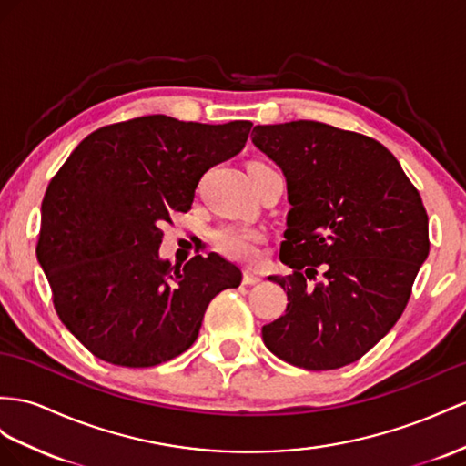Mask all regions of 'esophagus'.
<instances>
[{
  "mask_svg": "<svg viewBox=\"0 0 466 466\" xmlns=\"http://www.w3.org/2000/svg\"><path fill=\"white\" fill-rule=\"evenodd\" d=\"M259 281H261L259 273H256V271H252V269H246V271H244V278H242V283H244V285H258Z\"/></svg>",
  "mask_w": 466,
  "mask_h": 466,
  "instance_id": "obj_1",
  "label": "esophagus"
}]
</instances>
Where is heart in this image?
<instances>
[{
  "instance_id": "heart-1",
  "label": "heart",
  "mask_w": 466,
  "mask_h": 466,
  "mask_svg": "<svg viewBox=\"0 0 466 466\" xmlns=\"http://www.w3.org/2000/svg\"><path fill=\"white\" fill-rule=\"evenodd\" d=\"M212 240L222 256L236 261H252L258 258V246L264 242V234L249 226L224 224L214 230Z\"/></svg>"
}]
</instances>
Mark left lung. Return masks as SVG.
<instances>
[{
	"label": "left lung",
	"mask_w": 466,
	"mask_h": 466,
	"mask_svg": "<svg viewBox=\"0 0 466 466\" xmlns=\"http://www.w3.org/2000/svg\"><path fill=\"white\" fill-rule=\"evenodd\" d=\"M254 146L288 181V230L269 276L288 293L285 315L261 329L266 347L305 370L362 358L398 323L429 256L423 200L380 141L299 122L256 126ZM324 279L311 286L316 271Z\"/></svg>",
	"instance_id": "left-lung-1"
}]
</instances>
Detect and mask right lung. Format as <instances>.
<instances>
[{
    "label": "right lung",
    "instance_id": "add662e5",
    "mask_svg": "<svg viewBox=\"0 0 466 466\" xmlns=\"http://www.w3.org/2000/svg\"><path fill=\"white\" fill-rule=\"evenodd\" d=\"M249 129L141 116L92 131L51 178L37 259L58 319L100 360L149 368L183 354L208 303L240 285L218 254L161 259L159 226L190 210L200 177L240 153Z\"/></svg>",
    "mask_w": 466,
    "mask_h": 466
}]
</instances>
